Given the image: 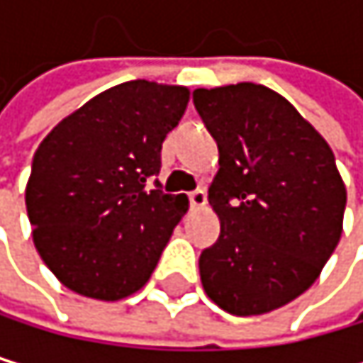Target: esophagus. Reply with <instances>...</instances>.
Segmentation results:
<instances>
[{
	"instance_id": "34e87169",
	"label": "esophagus",
	"mask_w": 363,
	"mask_h": 363,
	"mask_svg": "<svg viewBox=\"0 0 363 363\" xmlns=\"http://www.w3.org/2000/svg\"><path fill=\"white\" fill-rule=\"evenodd\" d=\"M187 196H189V204H191V206H204V204H206V191H204L202 187L189 191Z\"/></svg>"
}]
</instances>
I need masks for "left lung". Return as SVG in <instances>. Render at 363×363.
<instances>
[{
    "label": "left lung",
    "mask_w": 363,
    "mask_h": 363,
    "mask_svg": "<svg viewBox=\"0 0 363 363\" xmlns=\"http://www.w3.org/2000/svg\"><path fill=\"white\" fill-rule=\"evenodd\" d=\"M194 106L220 150L208 204L222 226L200 255L204 291L233 315L279 309L311 287L340 242L346 189L335 157L263 84L196 89Z\"/></svg>",
    "instance_id": "left-lung-1"
}]
</instances>
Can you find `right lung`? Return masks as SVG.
Returning <instances> with one entry per match:
<instances>
[{"mask_svg": "<svg viewBox=\"0 0 363 363\" xmlns=\"http://www.w3.org/2000/svg\"><path fill=\"white\" fill-rule=\"evenodd\" d=\"M185 86L121 82L62 119L38 145L26 189L34 246L58 281L97 301L126 298L155 272L183 194H163L161 150Z\"/></svg>", "mask_w": 363, "mask_h": 363, "instance_id": "right-lung-1", "label": "right lung"}]
</instances>
